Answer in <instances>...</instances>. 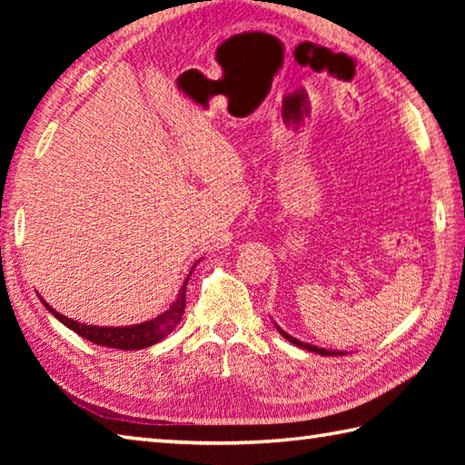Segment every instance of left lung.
<instances>
[{
    "instance_id": "8db88e82",
    "label": "left lung",
    "mask_w": 465,
    "mask_h": 465,
    "mask_svg": "<svg viewBox=\"0 0 465 465\" xmlns=\"http://www.w3.org/2000/svg\"><path fill=\"white\" fill-rule=\"evenodd\" d=\"M278 331L283 335L285 340H288L290 343H293V345H298V348H303V350H308V351H315V353H322V355H343L341 351H330V350H323V348H315V345H312V343H303V341H300V340H295V338H292L290 333H285L282 328H278Z\"/></svg>"
}]
</instances>
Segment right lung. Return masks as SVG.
<instances>
[{"instance_id":"right-lung-1","label":"right lung","mask_w":465,"mask_h":465,"mask_svg":"<svg viewBox=\"0 0 465 465\" xmlns=\"http://www.w3.org/2000/svg\"><path fill=\"white\" fill-rule=\"evenodd\" d=\"M190 280V278H187ZM187 280L183 282L180 293H177L175 302L170 305V310L163 312L157 318L137 323V325H127V328H100V325H87V323H80L65 318L59 312H55L52 305L45 303V308L52 312V315L62 322L64 325H67L69 330H74L77 335L82 338L90 340L97 345H104V348H117V350H142V348H150V345L157 343L160 340L167 338L173 330L175 325L182 322V315L185 312V285Z\"/></svg>"}]
</instances>
